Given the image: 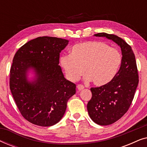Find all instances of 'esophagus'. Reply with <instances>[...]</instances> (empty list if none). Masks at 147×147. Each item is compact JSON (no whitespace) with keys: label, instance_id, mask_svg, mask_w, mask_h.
<instances>
[{"label":"esophagus","instance_id":"obj_1","mask_svg":"<svg viewBox=\"0 0 147 147\" xmlns=\"http://www.w3.org/2000/svg\"><path fill=\"white\" fill-rule=\"evenodd\" d=\"M77 88H78V90H79V91H81V90L84 89V86L81 85V84H79V85L77 86Z\"/></svg>","mask_w":147,"mask_h":147}]
</instances>
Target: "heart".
<instances>
[{
  "label": "heart",
  "instance_id": "obj_1",
  "mask_svg": "<svg viewBox=\"0 0 147 147\" xmlns=\"http://www.w3.org/2000/svg\"><path fill=\"white\" fill-rule=\"evenodd\" d=\"M60 63L71 81L79 80L85 69L87 80L102 86L116 76L122 63V55L118 49L102 41H86L74 45L71 55L61 56Z\"/></svg>",
  "mask_w": 147,
  "mask_h": 147
}]
</instances>
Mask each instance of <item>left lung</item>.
Instances as JSON below:
<instances>
[{
	"label": "left lung",
	"instance_id": "left-lung-1",
	"mask_svg": "<svg viewBox=\"0 0 147 147\" xmlns=\"http://www.w3.org/2000/svg\"><path fill=\"white\" fill-rule=\"evenodd\" d=\"M94 35L112 40L122 51V63L116 76L110 83L90 89L92 96L87 105L90 117L95 123L110 125L128 111L138 86V70L133 51L125 41L106 33Z\"/></svg>",
	"mask_w": 147,
	"mask_h": 147
}]
</instances>
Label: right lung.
Listing matches in <instances>:
<instances>
[{
    "label": "right lung",
    "instance_id": "1",
    "mask_svg": "<svg viewBox=\"0 0 147 147\" xmlns=\"http://www.w3.org/2000/svg\"><path fill=\"white\" fill-rule=\"evenodd\" d=\"M67 39L39 37L28 41L14 56L10 71V89L26 120L41 126L59 122L76 86L64 77L59 53ZM33 73L30 79L28 75Z\"/></svg>",
    "mask_w": 147,
    "mask_h": 147
}]
</instances>
